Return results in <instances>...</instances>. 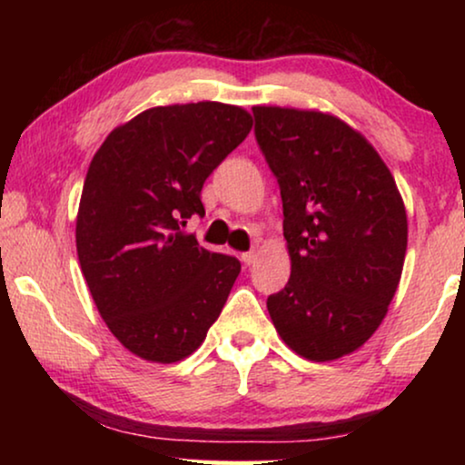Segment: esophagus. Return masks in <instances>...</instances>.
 <instances>
[{"instance_id":"1","label":"esophagus","mask_w":465,"mask_h":465,"mask_svg":"<svg viewBox=\"0 0 465 465\" xmlns=\"http://www.w3.org/2000/svg\"><path fill=\"white\" fill-rule=\"evenodd\" d=\"M241 260H243V264H253L258 260V252L256 250H250V252H245V253H241Z\"/></svg>"}]
</instances>
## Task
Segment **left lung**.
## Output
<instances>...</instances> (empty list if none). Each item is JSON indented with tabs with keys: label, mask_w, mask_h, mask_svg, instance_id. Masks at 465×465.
Returning <instances> with one entry per match:
<instances>
[{
	"label": "left lung",
	"mask_w": 465,
	"mask_h": 465,
	"mask_svg": "<svg viewBox=\"0 0 465 465\" xmlns=\"http://www.w3.org/2000/svg\"><path fill=\"white\" fill-rule=\"evenodd\" d=\"M277 177L292 275L266 301L292 351L328 361L355 351L387 313L406 256V212L377 150L336 116L252 107Z\"/></svg>",
	"instance_id": "left-lung-1"
}]
</instances>
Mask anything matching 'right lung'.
I'll return each mask as SVG.
<instances>
[{
    "instance_id": "add662e5",
    "label": "right lung",
    "mask_w": 465,
    "mask_h": 465,
    "mask_svg": "<svg viewBox=\"0 0 465 465\" xmlns=\"http://www.w3.org/2000/svg\"><path fill=\"white\" fill-rule=\"evenodd\" d=\"M250 131L237 105L152 107L93 156L75 222L80 269L110 332L139 358H188L226 304L241 262L182 228L205 213L203 183Z\"/></svg>"
}]
</instances>
